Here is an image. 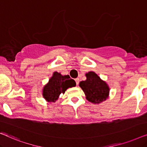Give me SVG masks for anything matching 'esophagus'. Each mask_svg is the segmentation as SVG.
<instances>
[{
  "label": "esophagus",
  "mask_w": 147,
  "mask_h": 147,
  "mask_svg": "<svg viewBox=\"0 0 147 147\" xmlns=\"http://www.w3.org/2000/svg\"><path fill=\"white\" fill-rule=\"evenodd\" d=\"M75 81L76 82V84H77V85H78V84H79V81H80L79 78H76V79L75 80Z\"/></svg>",
  "instance_id": "1"
}]
</instances>
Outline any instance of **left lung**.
<instances>
[{
  "mask_svg": "<svg viewBox=\"0 0 147 147\" xmlns=\"http://www.w3.org/2000/svg\"><path fill=\"white\" fill-rule=\"evenodd\" d=\"M87 79L80 83V86L86 94V99L94 104H99L108 97L109 88L106 82L97 74L90 71L86 74Z\"/></svg>",
  "mask_w": 147,
  "mask_h": 147,
  "instance_id": "8db88e82",
  "label": "left lung"
}]
</instances>
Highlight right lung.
I'll list each match as a JSON object with an SVG mask.
<instances>
[{
  "mask_svg": "<svg viewBox=\"0 0 147 147\" xmlns=\"http://www.w3.org/2000/svg\"><path fill=\"white\" fill-rule=\"evenodd\" d=\"M76 86V82L69 76H61L59 73L54 72L49 83L44 87L43 96L48 102H55L60 94L65 93L68 88Z\"/></svg>",
  "mask_w": 147,
  "mask_h": 147,
  "instance_id": "right-lung-1",
  "label": "right lung"
}]
</instances>
